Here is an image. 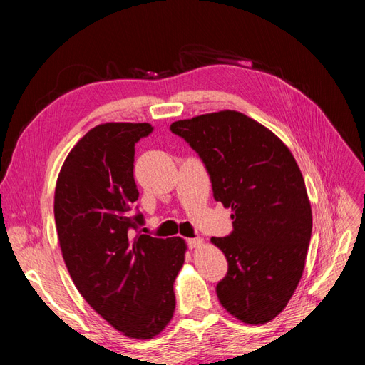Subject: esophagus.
<instances>
[{"label": "esophagus", "mask_w": 365, "mask_h": 365, "mask_svg": "<svg viewBox=\"0 0 365 365\" xmlns=\"http://www.w3.org/2000/svg\"><path fill=\"white\" fill-rule=\"evenodd\" d=\"M187 244H189V248H200L204 244V240L201 237H193L187 240Z\"/></svg>", "instance_id": "34e87169"}]
</instances>
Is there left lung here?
Wrapping results in <instances>:
<instances>
[{"label": "left lung", "mask_w": 365, "mask_h": 365, "mask_svg": "<svg viewBox=\"0 0 365 365\" xmlns=\"http://www.w3.org/2000/svg\"><path fill=\"white\" fill-rule=\"evenodd\" d=\"M204 161L215 200L231 208L233 233L212 237L228 272L220 304L247 324H264L291 300L303 275L312 210L300 168L272 130L237 111L170 125Z\"/></svg>", "instance_id": "8db88e82"}]
</instances>
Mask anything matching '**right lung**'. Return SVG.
<instances>
[{
  "label": "right lung",
  "instance_id": "1",
  "mask_svg": "<svg viewBox=\"0 0 365 365\" xmlns=\"http://www.w3.org/2000/svg\"><path fill=\"white\" fill-rule=\"evenodd\" d=\"M149 123H103L88 130L65 158L54 190L62 257L77 291L121 335L157 336L175 312L173 283L184 264L181 237L135 230V143Z\"/></svg>",
  "mask_w": 365,
  "mask_h": 365
}]
</instances>
